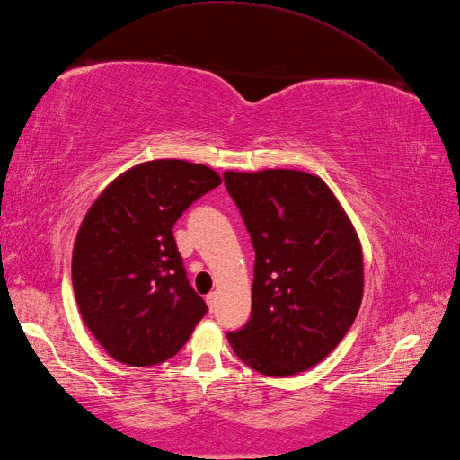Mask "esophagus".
Listing matches in <instances>:
<instances>
[{
    "mask_svg": "<svg viewBox=\"0 0 460 460\" xmlns=\"http://www.w3.org/2000/svg\"><path fill=\"white\" fill-rule=\"evenodd\" d=\"M217 302H218V295H217V293L207 295V305H208V310H210V312L217 310Z\"/></svg>",
    "mask_w": 460,
    "mask_h": 460,
    "instance_id": "1",
    "label": "esophagus"
}]
</instances>
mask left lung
<instances>
[{
    "instance_id": "1",
    "label": "left lung",
    "mask_w": 460,
    "mask_h": 460,
    "mask_svg": "<svg viewBox=\"0 0 460 460\" xmlns=\"http://www.w3.org/2000/svg\"><path fill=\"white\" fill-rule=\"evenodd\" d=\"M255 250L252 316L228 333L253 371L290 376L338 347L363 300V250L349 217L318 175L224 172Z\"/></svg>"
}]
</instances>
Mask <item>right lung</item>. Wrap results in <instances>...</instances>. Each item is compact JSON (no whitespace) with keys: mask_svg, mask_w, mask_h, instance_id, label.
Segmentation results:
<instances>
[{"mask_svg":"<svg viewBox=\"0 0 460 460\" xmlns=\"http://www.w3.org/2000/svg\"><path fill=\"white\" fill-rule=\"evenodd\" d=\"M220 183L205 164L152 160L120 173L87 210L72 253L74 293L87 330L115 361L164 363L205 316L173 224Z\"/></svg>","mask_w":460,"mask_h":460,"instance_id":"right-lung-1","label":"right lung"}]
</instances>
